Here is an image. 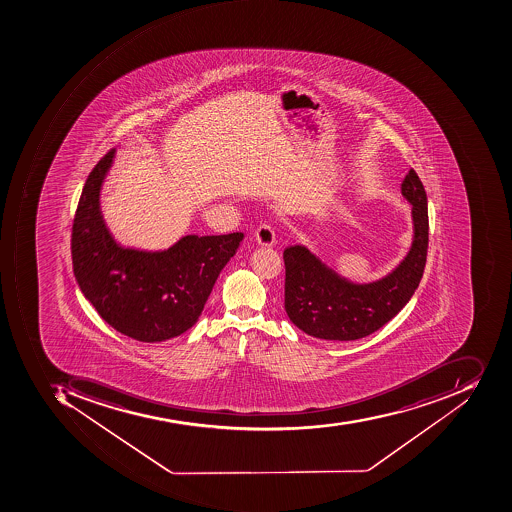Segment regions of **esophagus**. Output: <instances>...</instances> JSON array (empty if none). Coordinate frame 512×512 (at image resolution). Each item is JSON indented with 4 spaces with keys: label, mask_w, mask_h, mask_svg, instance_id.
<instances>
[{
    "label": "esophagus",
    "mask_w": 512,
    "mask_h": 512,
    "mask_svg": "<svg viewBox=\"0 0 512 512\" xmlns=\"http://www.w3.org/2000/svg\"><path fill=\"white\" fill-rule=\"evenodd\" d=\"M255 240L260 246L269 247L275 243V232L269 224H261L257 230H255Z\"/></svg>",
    "instance_id": "obj_1"
}]
</instances>
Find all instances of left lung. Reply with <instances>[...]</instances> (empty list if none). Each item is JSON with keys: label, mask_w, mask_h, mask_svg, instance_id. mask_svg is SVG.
I'll return each mask as SVG.
<instances>
[{"label": "left lung", "mask_w": 512, "mask_h": 512, "mask_svg": "<svg viewBox=\"0 0 512 512\" xmlns=\"http://www.w3.org/2000/svg\"><path fill=\"white\" fill-rule=\"evenodd\" d=\"M402 194L413 205V243L400 265L377 282H350L307 247H286L285 310L302 332L327 341H355L377 332L408 304L428 249L427 193L413 168L403 179Z\"/></svg>", "instance_id": "1"}]
</instances>
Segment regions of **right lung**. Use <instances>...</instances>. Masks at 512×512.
<instances>
[{
  "label": "right lung",
  "mask_w": 512,
  "mask_h": 512,
  "mask_svg": "<svg viewBox=\"0 0 512 512\" xmlns=\"http://www.w3.org/2000/svg\"><path fill=\"white\" fill-rule=\"evenodd\" d=\"M115 151L96 163L82 188L71 233L73 271L85 299L110 327L141 342L166 341L198 322L244 235H187L154 252L121 246L99 205Z\"/></svg>",
  "instance_id": "add662e5"
}]
</instances>
